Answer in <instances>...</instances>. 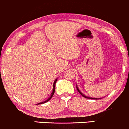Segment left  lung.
<instances>
[{"label":"left lung","instance_id":"1","mask_svg":"<svg viewBox=\"0 0 129 129\" xmlns=\"http://www.w3.org/2000/svg\"><path fill=\"white\" fill-rule=\"evenodd\" d=\"M76 88H77V91H78V92H79L80 94H81V95H82V96H84V98H88V99H94V100H98V98H90V97H87V96H85L84 94H82V92H81V91H80V90L78 88H77V85H76Z\"/></svg>","mask_w":129,"mask_h":129}]
</instances>
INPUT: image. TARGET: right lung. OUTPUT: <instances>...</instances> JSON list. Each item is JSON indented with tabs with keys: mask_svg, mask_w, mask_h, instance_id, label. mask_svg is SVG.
Listing matches in <instances>:
<instances>
[{
	"mask_svg": "<svg viewBox=\"0 0 129 129\" xmlns=\"http://www.w3.org/2000/svg\"><path fill=\"white\" fill-rule=\"evenodd\" d=\"M56 81H57V79H55V81H54V83H53V91H52V94H51L50 97V98H48V99L47 100H46L45 102H41V103H38V105H39V104H42V103H46V102H48V101H49L50 100L51 98H52V96H53V94H54V92H55V83H56Z\"/></svg>",
	"mask_w": 129,
	"mask_h": 129,
	"instance_id": "obj_1",
	"label": "right lung"
}]
</instances>
